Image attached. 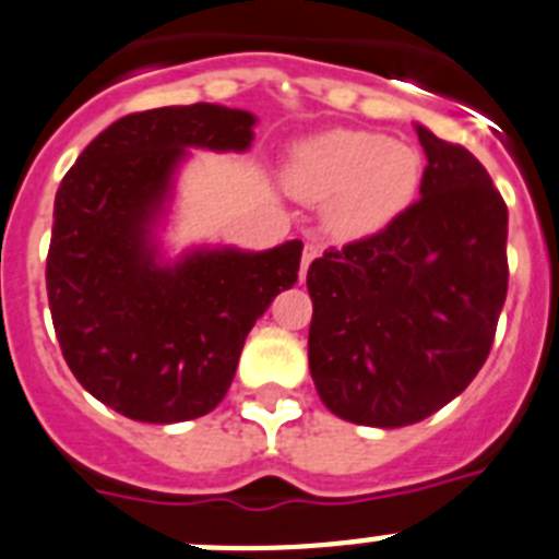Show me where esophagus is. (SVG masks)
<instances>
[{
    "label": "esophagus",
    "instance_id": "34e87169",
    "mask_svg": "<svg viewBox=\"0 0 559 559\" xmlns=\"http://www.w3.org/2000/svg\"><path fill=\"white\" fill-rule=\"evenodd\" d=\"M319 254H322V249H319V246H316V243H305V249H302V276L308 274L310 263H313V260Z\"/></svg>",
    "mask_w": 559,
    "mask_h": 559
}]
</instances>
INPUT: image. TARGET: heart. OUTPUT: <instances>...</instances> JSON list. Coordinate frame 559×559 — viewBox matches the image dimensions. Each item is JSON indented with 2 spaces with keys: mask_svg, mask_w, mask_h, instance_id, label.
I'll use <instances>...</instances> for the list:
<instances>
[{
  "mask_svg": "<svg viewBox=\"0 0 559 559\" xmlns=\"http://www.w3.org/2000/svg\"><path fill=\"white\" fill-rule=\"evenodd\" d=\"M283 179L294 199L324 204L330 235L360 240L392 226L414 204L423 156L403 140L333 128L290 151Z\"/></svg>",
  "mask_w": 559,
  "mask_h": 559,
  "instance_id": "obj_1",
  "label": "heart"
}]
</instances>
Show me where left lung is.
Here are the masks:
<instances>
[{
	"mask_svg": "<svg viewBox=\"0 0 559 559\" xmlns=\"http://www.w3.org/2000/svg\"><path fill=\"white\" fill-rule=\"evenodd\" d=\"M426 173L392 226L308 269V358L335 417L403 428L467 389L507 299V204L467 147L417 126Z\"/></svg>",
	"mask_w": 559,
	"mask_h": 559,
	"instance_id": "left-lung-1",
	"label": "left lung"
}]
</instances>
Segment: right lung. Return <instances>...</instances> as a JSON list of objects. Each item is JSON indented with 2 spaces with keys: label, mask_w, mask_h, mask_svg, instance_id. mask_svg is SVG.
<instances>
[{
  "label": "right lung",
  "mask_w": 559,
  "mask_h": 559,
  "mask_svg": "<svg viewBox=\"0 0 559 559\" xmlns=\"http://www.w3.org/2000/svg\"><path fill=\"white\" fill-rule=\"evenodd\" d=\"M254 117L192 103L128 114L88 142L56 192L49 313L88 394L140 423L210 414L276 294L299 280L302 243L192 249L162 265L153 224L187 147L246 151Z\"/></svg>",
  "instance_id": "obj_1"
}]
</instances>
